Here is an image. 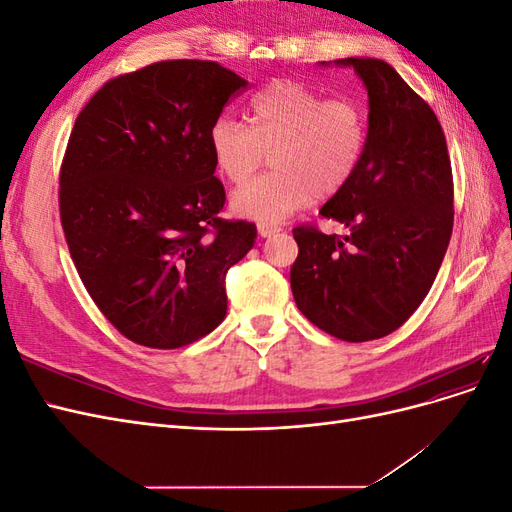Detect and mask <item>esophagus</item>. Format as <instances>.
Wrapping results in <instances>:
<instances>
[{"instance_id":"34e87169","label":"esophagus","mask_w":512,"mask_h":512,"mask_svg":"<svg viewBox=\"0 0 512 512\" xmlns=\"http://www.w3.org/2000/svg\"><path fill=\"white\" fill-rule=\"evenodd\" d=\"M282 228L277 226V224H271V222H260L258 224V235L260 237H271V235H275V232H280Z\"/></svg>"}]
</instances>
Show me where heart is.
Returning <instances> with one entry per match:
<instances>
[{"label":"heart","mask_w":512,"mask_h":512,"mask_svg":"<svg viewBox=\"0 0 512 512\" xmlns=\"http://www.w3.org/2000/svg\"><path fill=\"white\" fill-rule=\"evenodd\" d=\"M367 147V113L354 98H327L320 91L275 81L250 100V126L218 117L209 128V149L218 173L241 185L267 160L271 173L232 194V209L247 218L277 222L305 207L312 196L344 190Z\"/></svg>","instance_id":"b5f03b06"}]
</instances>
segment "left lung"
<instances>
[{
  "instance_id": "1",
  "label": "left lung",
  "mask_w": 512,
  "mask_h": 512,
  "mask_svg": "<svg viewBox=\"0 0 512 512\" xmlns=\"http://www.w3.org/2000/svg\"><path fill=\"white\" fill-rule=\"evenodd\" d=\"M369 96L367 147L356 175L320 215L348 228H292V297L318 329L369 342L423 303L453 235V170L436 113L382 59L348 57Z\"/></svg>"
}]
</instances>
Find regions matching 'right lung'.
Returning <instances> with one entry per match:
<instances>
[{"instance_id": "add662e5", "label": "right lung", "mask_w": 512, "mask_h": 512, "mask_svg": "<svg viewBox=\"0 0 512 512\" xmlns=\"http://www.w3.org/2000/svg\"><path fill=\"white\" fill-rule=\"evenodd\" d=\"M245 85L218 61H156L104 83L74 121L61 226L89 297L134 344L188 346L226 316V273L256 224L220 218L209 128Z\"/></svg>"}]
</instances>
